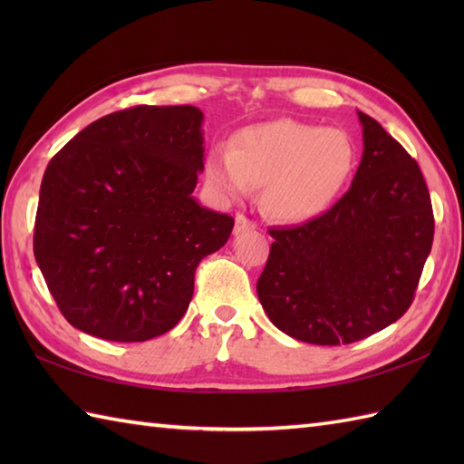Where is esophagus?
<instances>
[{
  "mask_svg": "<svg viewBox=\"0 0 464 464\" xmlns=\"http://www.w3.org/2000/svg\"><path fill=\"white\" fill-rule=\"evenodd\" d=\"M255 227H257V223L247 219V217H245L243 213L235 217V235H239L243 231H251V229H255Z\"/></svg>",
  "mask_w": 464,
  "mask_h": 464,
  "instance_id": "esophagus-1",
  "label": "esophagus"
}]
</instances>
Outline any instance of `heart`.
<instances>
[{"mask_svg": "<svg viewBox=\"0 0 464 464\" xmlns=\"http://www.w3.org/2000/svg\"><path fill=\"white\" fill-rule=\"evenodd\" d=\"M354 145L343 130L279 120L245 127L231 150H213L205 179L223 199L263 187L261 205L273 219L303 223L337 199L354 169Z\"/></svg>", "mask_w": 464, "mask_h": 464, "instance_id": "obj_1", "label": "heart"}]
</instances>
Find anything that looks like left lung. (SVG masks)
<instances>
[{
  "instance_id": "8db88e82",
  "label": "left lung",
  "mask_w": 464,
  "mask_h": 464,
  "mask_svg": "<svg viewBox=\"0 0 464 464\" xmlns=\"http://www.w3.org/2000/svg\"><path fill=\"white\" fill-rule=\"evenodd\" d=\"M349 191L299 227H271L257 295L275 327L349 344L401 319L415 299L435 217L419 163L367 113Z\"/></svg>"
}]
</instances>
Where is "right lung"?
I'll return each mask as SVG.
<instances>
[{"label":"right lung","mask_w":464,"mask_h":464,"mask_svg":"<svg viewBox=\"0 0 464 464\" xmlns=\"http://www.w3.org/2000/svg\"><path fill=\"white\" fill-rule=\"evenodd\" d=\"M201 121L193 105H135L87 125L49 161L34 253L75 329L141 343L181 321L197 265L235 223L191 197Z\"/></svg>","instance_id":"obj_1"}]
</instances>
